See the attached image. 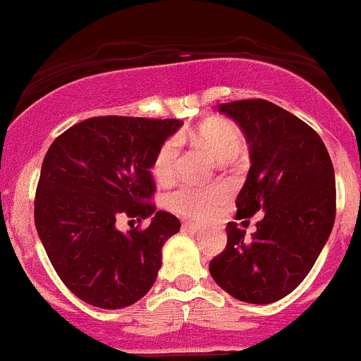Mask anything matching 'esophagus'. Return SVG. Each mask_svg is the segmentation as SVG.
Instances as JSON below:
<instances>
[{"label": "esophagus", "instance_id": "obj_1", "mask_svg": "<svg viewBox=\"0 0 361 361\" xmlns=\"http://www.w3.org/2000/svg\"><path fill=\"white\" fill-rule=\"evenodd\" d=\"M183 228L188 231H200L201 230V228L197 226V224H194V222H183Z\"/></svg>", "mask_w": 361, "mask_h": 361}]
</instances>
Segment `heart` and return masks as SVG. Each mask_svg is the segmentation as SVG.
Returning <instances> with one entry per match:
<instances>
[{
    "instance_id": "obj_1",
    "label": "heart",
    "mask_w": 361,
    "mask_h": 361,
    "mask_svg": "<svg viewBox=\"0 0 361 361\" xmlns=\"http://www.w3.org/2000/svg\"><path fill=\"white\" fill-rule=\"evenodd\" d=\"M196 139L214 154L219 161H231L242 153L244 137L242 131L233 123L224 119H210L201 124L196 131ZM180 158V142L178 139H169L161 144L154 157L153 173L154 180L167 183L173 180L178 169ZM226 200V192L219 187H194V185H178L167 194V207L178 215L187 219L203 221L208 219Z\"/></svg>"
}]
</instances>
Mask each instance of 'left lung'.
<instances>
[{"label":"left lung","mask_w":361,"mask_h":361,"mask_svg":"<svg viewBox=\"0 0 361 361\" xmlns=\"http://www.w3.org/2000/svg\"><path fill=\"white\" fill-rule=\"evenodd\" d=\"M249 142L247 180L238 192L237 217L264 212L257 231L228 222L226 249L210 274L238 301L269 305L299 287L335 224V171L324 142L294 114L265 99L219 104Z\"/></svg>","instance_id":"left-lung-1"}]
</instances>
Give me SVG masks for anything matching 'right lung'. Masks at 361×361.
<instances>
[{"label":"right lung","mask_w":361,"mask_h":361,"mask_svg":"<svg viewBox=\"0 0 361 361\" xmlns=\"http://www.w3.org/2000/svg\"><path fill=\"white\" fill-rule=\"evenodd\" d=\"M183 121L92 117L49 146L35 194V228L53 269L76 298L104 310L130 306L153 287L161 247L180 221L149 203L154 157ZM121 216L150 219L116 230Z\"/></svg>","instance_id":"right-lung-1"}]
</instances>
